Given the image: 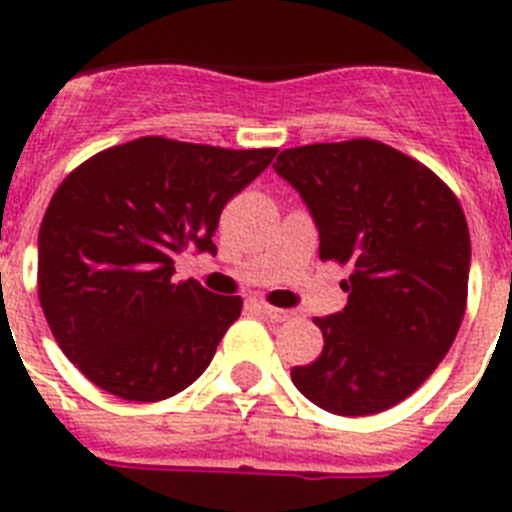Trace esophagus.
I'll use <instances>...</instances> for the list:
<instances>
[{
  "label": "esophagus",
  "instance_id": "1",
  "mask_svg": "<svg viewBox=\"0 0 512 512\" xmlns=\"http://www.w3.org/2000/svg\"><path fill=\"white\" fill-rule=\"evenodd\" d=\"M259 310L264 312L266 318L274 320V323H284V320L292 318V312H289V310H279V307H271V305H266V302H261Z\"/></svg>",
  "mask_w": 512,
  "mask_h": 512
}]
</instances>
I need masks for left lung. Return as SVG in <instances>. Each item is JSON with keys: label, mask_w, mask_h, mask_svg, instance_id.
<instances>
[{"label": "left lung", "mask_w": 512, "mask_h": 512, "mask_svg": "<svg viewBox=\"0 0 512 512\" xmlns=\"http://www.w3.org/2000/svg\"><path fill=\"white\" fill-rule=\"evenodd\" d=\"M274 171L310 210L320 259L351 269L346 307L315 318L323 354L292 382L328 413H382L431 377L459 333L467 217L431 169L377 140L287 148Z\"/></svg>", "instance_id": "1"}]
</instances>
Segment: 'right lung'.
I'll return each instance as SVG.
<instances>
[{
    "label": "right lung",
    "instance_id": "1",
    "mask_svg": "<svg viewBox=\"0 0 512 512\" xmlns=\"http://www.w3.org/2000/svg\"><path fill=\"white\" fill-rule=\"evenodd\" d=\"M277 148L130 140L71 171L38 235V295L53 338L89 382L156 402L210 366L241 297L174 284L184 251L215 253L220 212Z\"/></svg>",
    "mask_w": 512,
    "mask_h": 512
}]
</instances>
